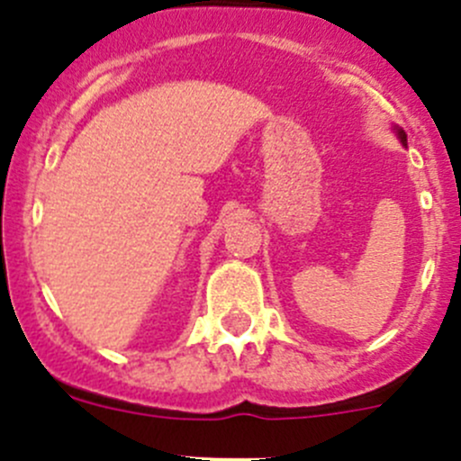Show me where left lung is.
Returning <instances> with one entry per match:
<instances>
[{
	"mask_svg": "<svg viewBox=\"0 0 461 461\" xmlns=\"http://www.w3.org/2000/svg\"><path fill=\"white\" fill-rule=\"evenodd\" d=\"M394 131H397V136H399V140H402V144H406V133H403V129H394Z\"/></svg>",
	"mask_w": 461,
	"mask_h": 461,
	"instance_id": "left-lung-1",
	"label": "left lung"
}]
</instances>
